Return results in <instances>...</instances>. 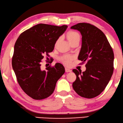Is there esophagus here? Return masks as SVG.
<instances>
[{"instance_id":"esophagus-1","label":"esophagus","mask_w":123,"mask_h":123,"mask_svg":"<svg viewBox=\"0 0 123 123\" xmlns=\"http://www.w3.org/2000/svg\"><path fill=\"white\" fill-rule=\"evenodd\" d=\"M65 71L66 72H71L72 71L70 69H69L68 68H65Z\"/></svg>"}]
</instances>
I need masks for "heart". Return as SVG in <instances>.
<instances>
[{
    "instance_id": "1",
    "label": "heart",
    "mask_w": 123,
    "mask_h": 123,
    "mask_svg": "<svg viewBox=\"0 0 123 123\" xmlns=\"http://www.w3.org/2000/svg\"><path fill=\"white\" fill-rule=\"evenodd\" d=\"M66 37L68 39V42L71 43L72 41L76 40V39H80V36L78 33L75 32V31H70L67 33ZM58 41V39L57 41V42ZM72 57L70 56H65L62 59V61L65 63L66 65H69L70 64L71 62L72 61Z\"/></svg>"
}]
</instances>
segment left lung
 Here are the masks:
<instances>
[{"label":"left lung","instance_id":"1","mask_svg":"<svg viewBox=\"0 0 123 123\" xmlns=\"http://www.w3.org/2000/svg\"><path fill=\"white\" fill-rule=\"evenodd\" d=\"M82 36L78 59L86 61V71L74 69L76 79L72 87L79 95L91 98L98 96L108 84L114 71V52L102 31L91 24L80 23L71 27Z\"/></svg>","mask_w":123,"mask_h":123}]
</instances>
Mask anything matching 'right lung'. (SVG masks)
<instances>
[{"label": "right lung", "instance_id": "1", "mask_svg": "<svg viewBox=\"0 0 123 123\" xmlns=\"http://www.w3.org/2000/svg\"><path fill=\"white\" fill-rule=\"evenodd\" d=\"M67 25L38 24L25 31L15 42L12 67L22 89L31 98L42 100L55 90L57 81L65 73V67L57 63L41 69L44 55L53 51L55 44Z\"/></svg>", "mask_w": 123, "mask_h": 123}]
</instances>
